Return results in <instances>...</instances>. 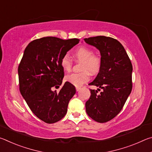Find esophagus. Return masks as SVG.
<instances>
[{
    "mask_svg": "<svg viewBox=\"0 0 152 152\" xmlns=\"http://www.w3.org/2000/svg\"><path fill=\"white\" fill-rule=\"evenodd\" d=\"M80 89H81L80 87H76V91H77V92L79 91L80 90Z\"/></svg>",
    "mask_w": 152,
    "mask_h": 152,
    "instance_id": "1",
    "label": "esophagus"
}]
</instances>
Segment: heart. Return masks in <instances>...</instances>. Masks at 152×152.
Returning <instances> with one entry per match:
<instances>
[{"label": "heart", "instance_id": "b5f03b06", "mask_svg": "<svg viewBox=\"0 0 152 152\" xmlns=\"http://www.w3.org/2000/svg\"><path fill=\"white\" fill-rule=\"evenodd\" d=\"M74 57L77 61H82L80 73H74L66 76L65 80L76 86H81L90 78L88 72L94 74L99 71L101 66V59L94 55L93 51L86 47H80L74 53ZM61 66L65 72H70L72 67V61L68 56H64L61 59Z\"/></svg>", "mask_w": 152, "mask_h": 152}]
</instances>
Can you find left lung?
<instances>
[{
  "label": "left lung",
  "mask_w": 152,
  "mask_h": 152,
  "mask_svg": "<svg viewBox=\"0 0 152 152\" xmlns=\"http://www.w3.org/2000/svg\"><path fill=\"white\" fill-rule=\"evenodd\" d=\"M84 40L101 53L99 72L89 85L99 87V91L103 90L100 94L97 90H90L91 95L86 102V111L95 121L105 123L119 114L132 92V64L125 48L117 39L96 36Z\"/></svg>",
  "instance_id": "obj_1"
}]
</instances>
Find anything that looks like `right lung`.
<instances>
[{"label": "right lung", "mask_w": 152, "mask_h": 152, "mask_svg": "<svg viewBox=\"0 0 152 152\" xmlns=\"http://www.w3.org/2000/svg\"><path fill=\"white\" fill-rule=\"evenodd\" d=\"M78 43V39L46 37L32 41L24 51L18 68L20 94L31 111L45 123L62 119L76 93L75 87L68 82L59 92L52 88L62 83L61 58Z\"/></svg>", "instance_id": "obj_1"}]
</instances>
